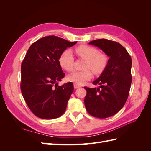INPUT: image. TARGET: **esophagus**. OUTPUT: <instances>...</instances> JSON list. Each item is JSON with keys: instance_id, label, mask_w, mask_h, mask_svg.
Here are the masks:
<instances>
[{"instance_id": "esophagus-1", "label": "esophagus", "mask_w": 151, "mask_h": 151, "mask_svg": "<svg viewBox=\"0 0 151 151\" xmlns=\"http://www.w3.org/2000/svg\"><path fill=\"white\" fill-rule=\"evenodd\" d=\"M74 89H77V88H80V86H79L78 84H74Z\"/></svg>"}]
</instances>
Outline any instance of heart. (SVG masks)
<instances>
[{
    "instance_id": "1",
    "label": "heart",
    "mask_w": 151,
    "mask_h": 151,
    "mask_svg": "<svg viewBox=\"0 0 151 151\" xmlns=\"http://www.w3.org/2000/svg\"><path fill=\"white\" fill-rule=\"evenodd\" d=\"M76 52L82 58L87 60L84 66L86 70L75 71L68 76V80L77 84H82L84 82L91 79L93 74L98 75L101 74L106 67L108 63L107 57L103 53H99L98 50L88 45H81L76 49ZM60 66L68 72L74 68V58L70 50H66L59 58Z\"/></svg>"
}]
</instances>
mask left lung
Masks as SVG:
<instances>
[{
	"label": "left lung",
	"instance_id": "left-lung-1",
	"mask_svg": "<svg viewBox=\"0 0 151 151\" xmlns=\"http://www.w3.org/2000/svg\"><path fill=\"white\" fill-rule=\"evenodd\" d=\"M89 44L101 49L109 59L106 68L93 82L99 85V88L84 87L85 106L91 115L106 118L115 115L126 103L132 81V58L127 50L116 42L98 39Z\"/></svg>",
	"mask_w": 151,
	"mask_h": 151
}]
</instances>
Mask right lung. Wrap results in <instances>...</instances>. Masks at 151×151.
I'll return each instance as SVG.
<instances>
[{
	"instance_id": "right-lung-1",
	"label": "right lung",
	"mask_w": 151,
	"mask_h": 151,
	"mask_svg": "<svg viewBox=\"0 0 151 151\" xmlns=\"http://www.w3.org/2000/svg\"><path fill=\"white\" fill-rule=\"evenodd\" d=\"M55 36H48L31 45L21 64L22 96L35 115L43 119L62 116L74 91L71 82L58 86L65 76L59 63L61 54L74 46Z\"/></svg>"
}]
</instances>
